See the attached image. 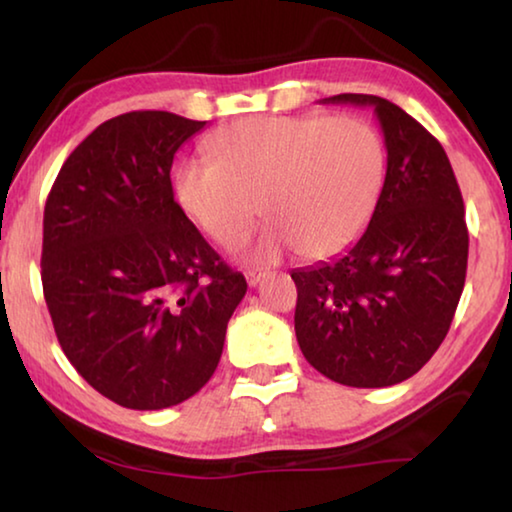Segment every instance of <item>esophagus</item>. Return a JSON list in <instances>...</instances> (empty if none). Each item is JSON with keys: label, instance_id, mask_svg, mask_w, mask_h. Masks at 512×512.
<instances>
[{"label": "esophagus", "instance_id": "obj_1", "mask_svg": "<svg viewBox=\"0 0 512 512\" xmlns=\"http://www.w3.org/2000/svg\"><path fill=\"white\" fill-rule=\"evenodd\" d=\"M264 280V273L262 271H246V282L248 287H257L259 282Z\"/></svg>", "mask_w": 512, "mask_h": 512}]
</instances>
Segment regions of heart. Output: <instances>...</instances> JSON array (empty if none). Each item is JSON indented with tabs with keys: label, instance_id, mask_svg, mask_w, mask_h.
Instances as JSON below:
<instances>
[{
	"label": "heart",
	"instance_id": "obj_1",
	"mask_svg": "<svg viewBox=\"0 0 512 512\" xmlns=\"http://www.w3.org/2000/svg\"><path fill=\"white\" fill-rule=\"evenodd\" d=\"M210 160H183L173 196L187 219L225 248L259 219L273 221L250 259L287 248L307 259L339 255L366 230L386 176L377 128L354 115H262L205 140Z\"/></svg>",
	"mask_w": 512,
	"mask_h": 512
}]
</instances>
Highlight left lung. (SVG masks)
Returning a JSON list of instances; mask_svg holds the SVG:
<instances>
[{
  "label": "left lung",
  "mask_w": 512,
  "mask_h": 512,
  "mask_svg": "<svg viewBox=\"0 0 512 512\" xmlns=\"http://www.w3.org/2000/svg\"><path fill=\"white\" fill-rule=\"evenodd\" d=\"M323 103L375 110L386 178L368 228L343 255L291 271L298 345L332 381L393 386L433 357L452 325L470 246L463 196L443 146L400 106L375 94Z\"/></svg>",
  "instance_id": "left-lung-1"
}]
</instances>
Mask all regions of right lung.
<instances>
[{
  "label": "right lung",
  "instance_id": "add662e5",
  "mask_svg": "<svg viewBox=\"0 0 512 512\" xmlns=\"http://www.w3.org/2000/svg\"><path fill=\"white\" fill-rule=\"evenodd\" d=\"M203 128L164 110L103 121L69 153L45 205L42 291L58 343L126 409L201 391L248 289L173 198V155Z\"/></svg>",
  "mask_w": 512,
  "mask_h": 512
}]
</instances>
